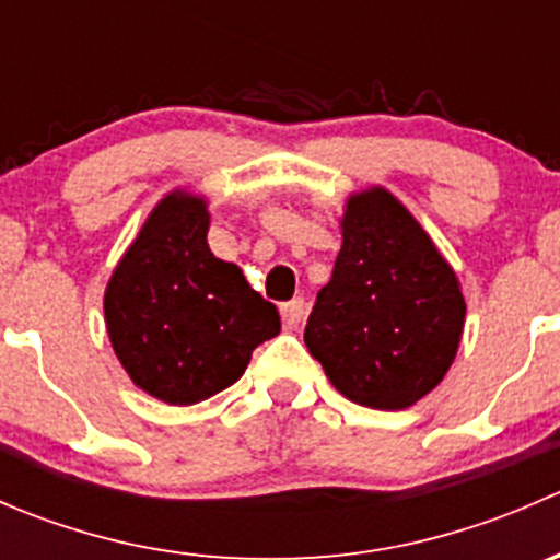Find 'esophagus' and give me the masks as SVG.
Wrapping results in <instances>:
<instances>
[{
	"label": "esophagus",
	"mask_w": 560,
	"mask_h": 560,
	"mask_svg": "<svg viewBox=\"0 0 560 560\" xmlns=\"http://www.w3.org/2000/svg\"><path fill=\"white\" fill-rule=\"evenodd\" d=\"M303 316H306V301L303 298H292V301L281 303V322H284L287 330H295Z\"/></svg>",
	"instance_id": "34e87169"
}]
</instances>
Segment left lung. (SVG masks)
I'll return each mask as SVG.
<instances>
[{
	"label": "left lung",
	"instance_id": "1",
	"mask_svg": "<svg viewBox=\"0 0 560 560\" xmlns=\"http://www.w3.org/2000/svg\"><path fill=\"white\" fill-rule=\"evenodd\" d=\"M341 235L303 341L343 398L406 409L453 365L466 319L460 281L382 186L349 197Z\"/></svg>",
	"mask_w": 560,
	"mask_h": 560
}]
</instances>
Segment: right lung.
<instances>
[{"instance_id":"add662e5","label":"right lung","mask_w":560,"mask_h":560,"mask_svg":"<svg viewBox=\"0 0 560 560\" xmlns=\"http://www.w3.org/2000/svg\"><path fill=\"white\" fill-rule=\"evenodd\" d=\"M208 224L202 197H162L105 290L113 352L135 385L171 406L238 382L254 349L281 330L276 306L238 265L213 257Z\"/></svg>"}]
</instances>
